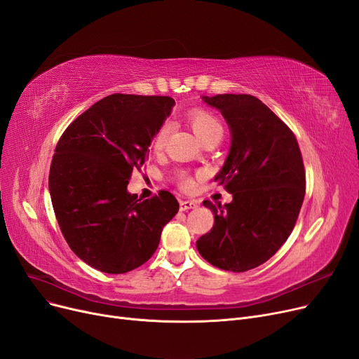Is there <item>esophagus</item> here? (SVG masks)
<instances>
[{
    "label": "esophagus",
    "instance_id": "obj_1",
    "mask_svg": "<svg viewBox=\"0 0 359 359\" xmlns=\"http://www.w3.org/2000/svg\"><path fill=\"white\" fill-rule=\"evenodd\" d=\"M194 208H198V202L189 201V199L180 201V210L182 211H188V210H194Z\"/></svg>",
    "mask_w": 359,
    "mask_h": 359
}]
</instances>
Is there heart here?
<instances>
[{"mask_svg": "<svg viewBox=\"0 0 359 359\" xmlns=\"http://www.w3.org/2000/svg\"><path fill=\"white\" fill-rule=\"evenodd\" d=\"M188 120L191 123V126H192L195 135L201 139L202 142L208 141V139H211V137L223 135V126H222V123L218 121V118L215 116H212L211 113L205 111V110H201V108H195V110H191L188 113ZM168 132H170L168 124L164 123L157 129V132L154 133L152 148L155 151H160V149L164 148V145L167 142V137H168ZM182 188L188 189V191L194 188V180L189 179V177H183Z\"/></svg>", "mask_w": 359, "mask_h": 359, "instance_id": "1", "label": "heart"}]
</instances>
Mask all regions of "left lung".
<instances>
[{"mask_svg":"<svg viewBox=\"0 0 359 359\" xmlns=\"http://www.w3.org/2000/svg\"><path fill=\"white\" fill-rule=\"evenodd\" d=\"M218 108L231 132L229 157L214 180L233 195L224 207L211 201L212 229L196 241L214 267L242 273L270 259L292 233L305 196V170L293 132L248 93L202 97Z\"/></svg>","mask_w":359,"mask_h":359,"instance_id":"1","label":"left lung"}]
</instances>
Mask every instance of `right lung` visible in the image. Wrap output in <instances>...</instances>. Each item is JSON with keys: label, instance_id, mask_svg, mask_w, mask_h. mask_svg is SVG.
I'll use <instances>...</instances> for the list:
<instances>
[{"label": "right lung", "instance_id": "add662e5", "mask_svg": "<svg viewBox=\"0 0 359 359\" xmlns=\"http://www.w3.org/2000/svg\"><path fill=\"white\" fill-rule=\"evenodd\" d=\"M173 105L170 97L113 93L61 135L50 168L51 202L66 242L88 266L108 274L141 267L177 214L168 191L145 201L128 192Z\"/></svg>", "mask_w": 359, "mask_h": 359}]
</instances>
